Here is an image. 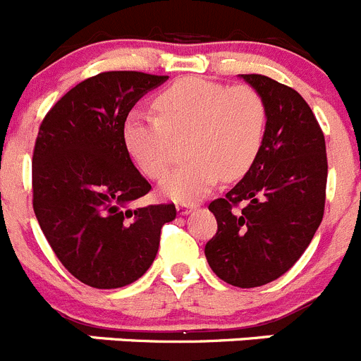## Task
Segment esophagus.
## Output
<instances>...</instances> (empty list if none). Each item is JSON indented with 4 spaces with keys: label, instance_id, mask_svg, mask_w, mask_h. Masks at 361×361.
Segmentation results:
<instances>
[{
    "label": "esophagus",
    "instance_id": "34e87169",
    "mask_svg": "<svg viewBox=\"0 0 361 361\" xmlns=\"http://www.w3.org/2000/svg\"><path fill=\"white\" fill-rule=\"evenodd\" d=\"M192 208H196V204L194 203H178L176 204V210L180 215L188 214V212H192Z\"/></svg>",
    "mask_w": 361,
    "mask_h": 361
}]
</instances>
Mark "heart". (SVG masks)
I'll use <instances>...</instances> for the list:
<instances>
[{
    "label": "heart",
    "mask_w": 361,
    "mask_h": 361,
    "mask_svg": "<svg viewBox=\"0 0 361 361\" xmlns=\"http://www.w3.org/2000/svg\"><path fill=\"white\" fill-rule=\"evenodd\" d=\"M154 110L128 114L124 144L137 167L160 180L176 161V139L188 137L192 158L161 181L176 201L201 200L221 178L240 180L264 146L267 104L251 85L178 80L154 97Z\"/></svg>",
    "instance_id": "b5f03b06"
}]
</instances>
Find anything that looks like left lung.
Returning a JSON list of instances; mask_svg holds the SVG:
<instances>
[{
  "label": "left lung",
  "mask_w": 361,
  "mask_h": 361,
  "mask_svg": "<svg viewBox=\"0 0 361 361\" xmlns=\"http://www.w3.org/2000/svg\"><path fill=\"white\" fill-rule=\"evenodd\" d=\"M267 104L257 161L208 210L217 233L204 245L212 271L233 287L274 281L301 258L324 215V133L301 94L264 74H242Z\"/></svg>",
  "instance_id": "left-lung-1"
}]
</instances>
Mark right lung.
<instances>
[{
    "instance_id": "add662e5",
    "label": "right lung",
    "mask_w": 361,
    "mask_h": 361,
    "mask_svg": "<svg viewBox=\"0 0 361 361\" xmlns=\"http://www.w3.org/2000/svg\"><path fill=\"white\" fill-rule=\"evenodd\" d=\"M169 76L109 71L63 94L42 119L33 147V212L56 258L94 288L137 281L153 264L174 203L131 210L151 185L123 137L135 103Z\"/></svg>"
}]
</instances>
